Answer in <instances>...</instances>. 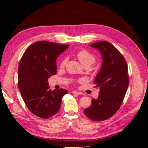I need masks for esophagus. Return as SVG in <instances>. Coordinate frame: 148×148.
I'll use <instances>...</instances> for the list:
<instances>
[{
	"mask_svg": "<svg viewBox=\"0 0 148 148\" xmlns=\"http://www.w3.org/2000/svg\"><path fill=\"white\" fill-rule=\"evenodd\" d=\"M72 92V93H74V94H77V95H82V92L76 91H73Z\"/></svg>",
	"mask_w": 148,
	"mask_h": 148,
	"instance_id": "1",
	"label": "esophagus"
}]
</instances>
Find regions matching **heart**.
Wrapping results in <instances>:
<instances>
[{
  "mask_svg": "<svg viewBox=\"0 0 148 148\" xmlns=\"http://www.w3.org/2000/svg\"><path fill=\"white\" fill-rule=\"evenodd\" d=\"M77 57L78 58L80 62L85 66V65H88V66H91V64L95 63L96 61V57H95L94 55H92L89 51H87V50H81L78 53H77ZM67 62V59L64 58L62 60L61 66L64 67L65 66Z\"/></svg>",
  "mask_w": 148,
  "mask_h": 148,
  "instance_id": "obj_1",
  "label": "heart"
}]
</instances>
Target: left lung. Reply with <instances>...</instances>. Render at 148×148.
I'll return each instance as SVG.
<instances>
[{
  "mask_svg": "<svg viewBox=\"0 0 148 148\" xmlns=\"http://www.w3.org/2000/svg\"><path fill=\"white\" fill-rule=\"evenodd\" d=\"M102 55V66L94 79L99 87L98 98L91 100V106L84 110L90 119L101 121L109 119L121 106L129 86L128 67L121 53L106 41L90 44Z\"/></svg>",
  "mask_w": 148,
  "mask_h": 148,
  "instance_id": "obj_1",
  "label": "left lung"
}]
</instances>
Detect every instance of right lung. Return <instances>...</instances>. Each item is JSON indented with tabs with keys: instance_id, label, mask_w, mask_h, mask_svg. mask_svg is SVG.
I'll list each match as a JSON object with an SVG mask.
<instances>
[{
	"instance_id": "obj_1",
	"label": "right lung",
	"mask_w": 148,
	"mask_h": 148,
	"mask_svg": "<svg viewBox=\"0 0 148 148\" xmlns=\"http://www.w3.org/2000/svg\"><path fill=\"white\" fill-rule=\"evenodd\" d=\"M69 47L38 41L23 53L18 67V87L29 110L35 116L47 119L59 111L66 89H49L48 78L57 73L56 60Z\"/></svg>"
}]
</instances>
